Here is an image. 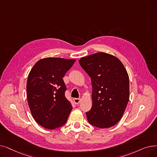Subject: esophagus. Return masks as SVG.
<instances>
[{
	"instance_id": "obj_1",
	"label": "esophagus",
	"mask_w": 157,
	"mask_h": 157,
	"mask_svg": "<svg viewBox=\"0 0 157 157\" xmlns=\"http://www.w3.org/2000/svg\"><path fill=\"white\" fill-rule=\"evenodd\" d=\"M74 101L75 104H76V105H78V104H79V103H80L81 99H79V98H75V99H74Z\"/></svg>"
}]
</instances>
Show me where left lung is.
I'll use <instances>...</instances> for the list:
<instances>
[{"mask_svg": "<svg viewBox=\"0 0 157 157\" xmlns=\"http://www.w3.org/2000/svg\"><path fill=\"white\" fill-rule=\"evenodd\" d=\"M81 67L91 78L92 106L86 113L89 123L100 128L116 124L123 115L129 98V76L115 56L98 52L80 58Z\"/></svg>", "mask_w": 157, "mask_h": 157, "instance_id": "obj_1", "label": "left lung"}]
</instances>
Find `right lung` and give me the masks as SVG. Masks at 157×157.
<instances>
[{
  "label": "right lung",
  "mask_w": 157,
  "mask_h": 157,
  "mask_svg": "<svg viewBox=\"0 0 157 157\" xmlns=\"http://www.w3.org/2000/svg\"><path fill=\"white\" fill-rule=\"evenodd\" d=\"M76 59L45 58L35 64L27 81V99L33 117L42 127L54 129L63 126L72 111L65 96L63 78Z\"/></svg>",
  "instance_id": "right-lung-1"
}]
</instances>
